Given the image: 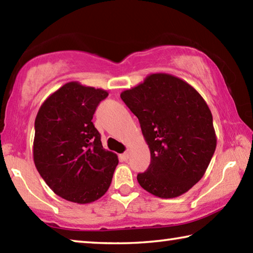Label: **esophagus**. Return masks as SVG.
Listing matches in <instances>:
<instances>
[{
  "label": "esophagus",
  "instance_id": "1",
  "mask_svg": "<svg viewBox=\"0 0 253 253\" xmlns=\"http://www.w3.org/2000/svg\"><path fill=\"white\" fill-rule=\"evenodd\" d=\"M122 158H123V161H127L128 158H129V152L126 151L125 153H124L122 155Z\"/></svg>",
  "mask_w": 253,
  "mask_h": 253
}]
</instances>
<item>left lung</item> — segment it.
<instances>
[{"mask_svg":"<svg viewBox=\"0 0 253 253\" xmlns=\"http://www.w3.org/2000/svg\"><path fill=\"white\" fill-rule=\"evenodd\" d=\"M138 118L151 151V164L137 181L162 199L187 192L207 170L216 147L211 110L185 81L169 74L149 75L121 93Z\"/></svg>","mask_w":253,"mask_h":253,"instance_id":"8db88e82","label":"left lung"}]
</instances>
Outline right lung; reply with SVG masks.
Masks as SVG:
<instances>
[{
  "instance_id": "add662e5",
  "label": "right lung",
  "mask_w": 253,
  "mask_h": 253,
  "mask_svg": "<svg viewBox=\"0 0 253 253\" xmlns=\"http://www.w3.org/2000/svg\"><path fill=\"white\" fill-rule=\"evenodd\" d=\"M102 89L72 81L46 98L34 123L33 160L38 172L55 194L70 202L85 204L108 190L116 154L102 147L92 117Z\"/></svg>"
}]
</instances>
